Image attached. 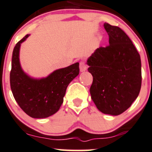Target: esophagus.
<instances>
[{
  "instance_id": "34e87169",
  "label": "esophagus",
  "mask_w": 152,
  "mask_h": 152,
  "mask_svg": "<svg viewBox=\"0 0 152 152\" xmlns=\"http://www.w3.org/2000/svg\"><path fill=\"white\" fill-rule=\"evenodd\" d=\"M79 68H80L81 72H84L87 70V66H86L85 62H81L80 63H79Z\"/></svg>"
}]
</instances>
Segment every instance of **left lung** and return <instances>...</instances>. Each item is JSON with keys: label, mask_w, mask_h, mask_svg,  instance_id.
<instances>
[{"label": "left lung", "mask_w": 152, "mask_h": 152, "mask_svg": "<svg viewBox=\"0 0 152 152\" xmlns=\"http://www.w3.org/2000/svg\"><path fill=\"white\" fill-rule=\"evenodd\" d=\"M108 46L100 47L87 59L93 78L90 92L99 111L118 115L138 96L141 87L140 54L126 34L105 23Z\"/></svg>", "instance_id": "obj_1"}]
</instances>
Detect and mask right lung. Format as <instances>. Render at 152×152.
<instances>
[{"instance_id": "1", "label": "right lung", "mask_w": 152, "mask_h": 152, "mask_svg": "<svg viewBox=\"0 0 152 152\" xmlns=\"http://www.w3.org/2000/svg\"><path fill=\"white\" fill-rule=\"evenodd\" d=\"M29 34L14 48L10 86L18 105L30 117L45 118L55 114L63 103L69 84L79 73V63L52 72L47 77L34 79L23 71L20 62V48Z\"/></svg>"}]
</instances>
